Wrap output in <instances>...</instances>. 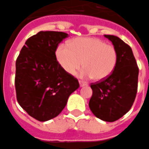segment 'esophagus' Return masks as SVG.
<instances>
[{
    "mask_svg": "<svg viewBox=\"0 0 149 149\" xmlns=\"http://www.w3.org/2000/svg\"><path fill=\"white\" fill-rule=\"evenodd\" d=\"M79 84H80V87H84L86 85V84H84V82H82V81H79Z\"/></svg>",
    "mask_w": 149,
    "mask_h": 149,
    "instance_id": "obj_1",
    "label": "esophagus"
}]
</instances>
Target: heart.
Wrapping results in <instances>:
<instances>
[{
  "instance_id": "b5f03b06",
  "label": "heart",
  "mask_w": 149,
  "mask_h": 149,
  "mask_svg": "<svg viewBox=\"0 0 149 149\" xmlns=\"http://www.w3.org/2000/svg\"><path fill=\"white\" fill-rule=\"evenodd\" d=\"M56 58L66 73L74 75L84 66L79 76L83 79L102 81L113 73L118 62L114 46L97 38L80 37L61 44L56 52Z\"/></svg>"
}]
</instances>
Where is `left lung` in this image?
Masks as SVG:
<instances>
[{
    "instance_id": "obj_1",
    "label": "left lung",
    "mask_w": 149,
    "mask_h": 149,
    "mask_svg": "<svg viewBox=\"0 0 149 149\" xmlns=\"http://www.w3.org/2000/svg\"><path fill=\"white\" fill-rule=\"evenodd\" d=\"M116 47L118 62L107 79L91 83L92 113L105 122H114L131 109L137 92L139 68L131 47L117 36L104 35Z\"/></svg>"
}]
</instances>
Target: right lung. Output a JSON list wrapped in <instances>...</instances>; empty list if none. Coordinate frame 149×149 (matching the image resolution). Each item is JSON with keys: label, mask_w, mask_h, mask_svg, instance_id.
I'll list each match as a JSON object with an SVG mask.
<instances>
[{"label": "right lung", "mask_w": 149, "mask_h": 149, "mask_svg": "<svg viewBox=\"0 0 149 149\" xmlns=\"http://www.w3.org/2000/svg\"><path fill=\"white\" fill-rule=\"evenodd\" d=\"M67 37L62 32H39L26 40L16 60L17 100L38 121L58 116L79 87L77 79L66 73L56 59L57 47Z\"/></svg>", "instance_id": "add662e5"}]
</instances>
